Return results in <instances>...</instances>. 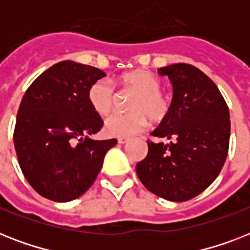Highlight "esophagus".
<instances>
[{"mask_svg":"<svg viewBox=\"0 0 250 250\" xmlns=\"http://www.w3.org/2000/svg\"><path fill=\"white\" fill-rule=\"evenodd\" d=\"M128 141V139H125V137H118V144H125Z\"/></svg>","mask_w":250,"mask_h":250,"instance_id":"1","label":"esophagus"}]
</instances>
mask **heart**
Here are the masks:
<instances>
[{"label":"heart","mask_w":250,"mask_h":250,"mask_svg":"<svg viewBox=\"0 0 250 250\" xmlns=\"http://www.w3.org/2000/svg\"><path fill=\"white\" fill-rule=\"evenodd\" d=\"M119 82L136 92L131 102V113H115L105 121V132L110 136L129 137L141 132L150 119L166 121L171 113V100L162 92V83L146 70H133L121 75ZM115 101L114 86L106 80L94 82L88 89V102L100 115H107Z\"/></svg>","instance_id":"b5f03b06"}]
</instances>
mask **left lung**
I'll list each match as a JSON object with an SVG mask.
<instances>
[{
    "label": "left lung",
    "instance_id": "1",
    "mask_svg": "<svg viewBox=\"0 0 250 250\" xmlns=\"http://www.w3.org/2000/svg\"><path fill=\"white\" fill-rule=\"evenodd\" d=\"M172 83L171 113L152 132L148 156L136 165L145 188L168 201L196 197L215 180L229 146V111L214 82L192 64L158 68Z\"/></svg>",
    "mask_w": 250,
    "mask_h": 250
}]
</instances>
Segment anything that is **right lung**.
<instances>
[{
    "mask_svg": "<svg viewBox=\"0 0 250 250\" xmlns=\"http://www.w3.org/2000/svg\"><path fill=\"white\" fill-rule=\"evenodd\" d=\"M105 76L93 66L62 61L25 90L17 114L14 146L33 189L52 201L80 197L93 184L104 157L117 144L90 140L104 125L88 102L89 86Z\"/></svg>",
    "mask_w": 250,
    "mask_h": 250,
    "instance_id": "1",
    "label": "right lung"
}]
</instances>
